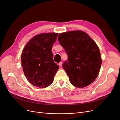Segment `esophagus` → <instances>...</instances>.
Here are the masks:
<instances>
[{
	"label": "esophagus",
	"instance_id": "34e87169",
	"mask_svg": "<svg viewBox=\"0 0 120 120\" xmlns=\"http://www.w3.org/2000/svg\"><path fill=\"white\" fill-rule=\"evenodd\" d=\"M62 64H63V63L62 62H60V63H59V64H58L59 67H61L62 66Z\"/></svg>",
	"mask_w": 120,
	"mask_h": 120
}]
</instances>
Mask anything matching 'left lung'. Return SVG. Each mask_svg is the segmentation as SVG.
Listing matches in <instances>:
<instances>
[{"mask_svg":"<svg viewBox=\"0 0 120 120\" xmlns=\"http://www.w3.org/2000/svg\"><path fill=\"white\" fill-rule=\"evenodd\" d=\"M58 40L68 56L62 66L71 83L79 88L91 84L97 77L102 64L96 43L82 30L61 33Z\"/></svg>","mask_w":120,"mask_h":120,"instance_id":"1","label":"left lung"}]
</instances>
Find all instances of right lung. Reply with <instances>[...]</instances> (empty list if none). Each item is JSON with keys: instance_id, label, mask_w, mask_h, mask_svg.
Wrapping results in <instances>:
<instances>
[{"instance_id": "add662e5", "label": "right lung", "mask_w": 120, "mask_h": 120, "mask_svg": "<svg viewBox=\"0 0 120 120\" xmlns=\"http://www.w3.org/2000/svg\"><path fill=\"white\" fill-rule=\"evenodd\" d=\"M57 33H45L33 37L22 50L21 65L25 76L33 86L45 88L51 85L59 69L52 51Z\"/></svg>"}]
</instances>
